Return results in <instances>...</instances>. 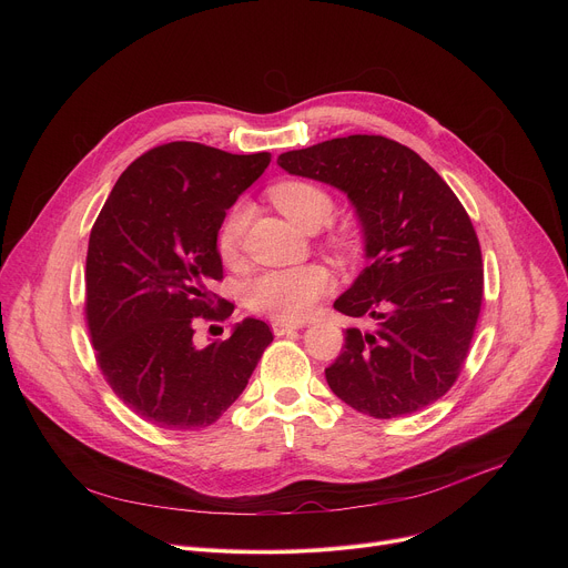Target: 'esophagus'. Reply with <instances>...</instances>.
<instances>
[{
	"label": "esophagus",
	"mask_w": 568,
	"mask_h": 568,
	"mask_svg": "<svg viewBox=\"0 0 568 568\" xmlns=\"http://www.w3.org/2000/svg\"><path fill=\"white\" fill-rule=\"evenodd\" d=\"M298 328H303V326H301V323H294V321H283V318L272 321V331H274L276 337L290 335V333H294V331H298Z\"/></svg>",
	"instance_id": "esophagus-1"
}]
</instances>
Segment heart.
I'll use <instances>...</instances> for the list:
<instances>
[{
    "label": "heart",
    "instance_id": "1",
    "mask_svg": "<svg viewBox=\"0 0 568 568\" xmlns=\"http://www.w3.org/2000/svg\"><path fill=\"white\" fill-rule=\"evenodd\" d=\"M272 200L278 211L301 229L326 224L333 217L331 195L307 182H283L272 189ZM250 209L247 204H235L224 217L217 233V252L224 261L235 258L240 247V235L245 231ZM333 285L331 272L310 263L287 270H272L254 278L247 287V303L256 312H265L274 318L298 321L305 318L318 303V298Z\"/></svg>",
    "mask_w": 568,
    "mask_h": 568
}]
</instances>
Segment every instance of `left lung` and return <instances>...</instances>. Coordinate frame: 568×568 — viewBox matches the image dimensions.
I'll return each mask as SVG.
<instances>
[{"mask_svg":"<svg viewBox=\"0 0 568 568\" xmlns=\"http://www.w3.org/2000/svg\"><path fill=\"white\" fill-rule=\"evenodd\" d=\"M296 178L342 191L362 224L368 267L335 301L368 314L326 368L333 393L359 414L397 418L443 397L467 357L483 298V261L469 215L412 148L351 134L278 156Z\"/></svg>","mask_w":568,"mask_h":568,"instance_id":"obj_1","label":"left lung"}]
</instances>
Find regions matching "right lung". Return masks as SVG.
Wrapping results in <instances>:
<instances>
[{"mask_svg": "<svg viewBox=\"0 0 568 568\" xmlns=\"http://www.w3.org/2000/svg\"><path fill=\"white\" fill-rule=\"evenodd\" d=\"M272 154H231L173 141L134 159L114 184L88 250L85 314L112 390L161 429L213 425L245 390L272 331L242 318L231 337L197 348L195 316L213 312L222 278L217 233L226 211Z\"/></svg>", "mask_w": 568, "mask_h": 568, "instance_id": "obj_1", "label": "right lung"}]
</instances>
